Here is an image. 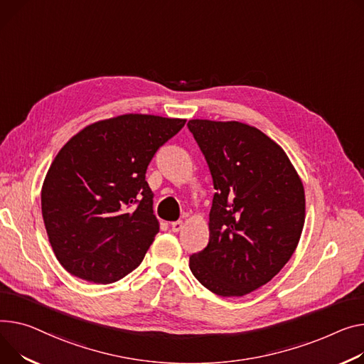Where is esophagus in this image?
<instances>
[{
    "mask_svg": "<svg viewBox=\"0 0 364 364\" xmlns=\"http://www.w3.org/2000/svg\"><path fill=\"white\" fill-rule=\"evenodd\" d=\"M183 227H184L183 221H176V223H171V230H173L174 232H178V231H181V230H183Z\"/></svg>",
    "mask_w": 364,
    "mask_h": 364,
    "instance_id": "esophagus-1",
    "label": "esophagus"
}]
</instances>
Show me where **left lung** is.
<instances>
[{"label":"left lung","mask_w":364,"mask_h":364,"mask_svg":"<svg viewBox=\"0 0 364 364\" xmlns=\"http://www.w3.org/2000/svg\"><path fill=\"white\" fill-rule=\"evenodd\" d=\"M187 127L216 190L209 243L190 256V271L218 296H246L293 256L306 216L303 183L279 144L256 127L210 119Z\"/></svg>","instance_id":"8db88e82"}]
</instances>
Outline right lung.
Masks as SVG:
<instances>
[{
	"mask_svg": "<svg viewBox=\"0 0 364 364\" xmlns=\"http://www.w3.org/2000/svg\"><path fill=\"white\" fill-rule=\"evenodd\" d=\"M186 119L126 114L73 136L45 177L41 203L48 238L63 268L111 284L136 269L159 224L146 169Z\"/></svg>",
	"mask_w": 364,
	"mask_h": 364,
	"instance_id": "add662e5",
	"label": "right lung"
}]
</instances>
